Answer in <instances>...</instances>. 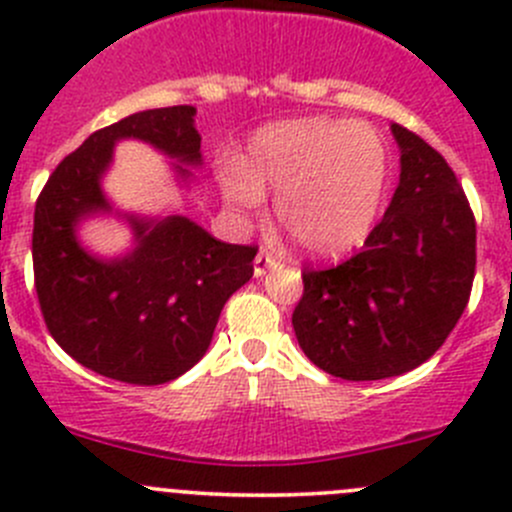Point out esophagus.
Returning <instances> with one entry per match:
<instances>
[{"label": "esophagus", "instance_id": "1", "mask_svg": "<svg viewBox=\"0 0 512 512\" xmlns=\"http://www.w3.org/2000/svg\"><path fill=\"white\" fill-rule=\"evenodd\" d=\"M280 265H282V257L277 255V252L260 250V252H257V257H255V277H262L265 272L277 270Z\"/></svg>", "mask_w": 512, "mask_h": 512}]
</instances>
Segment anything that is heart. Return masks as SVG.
I'll list each match as a JSON object with an SVG mask.
<instances>
[{
    "mask_svg": "<svg viewBox=\"0 0 512 512\" xmlns=\"http://www.w3.org/2000/svg\"><path fill=\"white\" fill-rule=\"evenodd\" d=\"M220 190L237 208L277 193V218L317 257L354 250L369 237L389 183V148L366 123H272L255 133L245 160L218 168Z\"/></svg>",
    "mask_w": 512,
    "mask_h": 512,
    "instance_id": "heart-1",
    "label": "heart"
}]
</instances>
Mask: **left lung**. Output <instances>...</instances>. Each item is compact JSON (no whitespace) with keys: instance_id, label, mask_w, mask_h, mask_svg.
Segmentation results:
<instances>
[{"instance_id":"left-lung-1","label":"left lung","mask_w":512,"mask_h":512,"mask_svg":"<svg viewBox=\"0 0 512 512\" xmlns=\"http://www.w3.org/2000/svg\"><path fill=\"white\" fill-rule=\"evenodd\" d=\"M399 185L364 250L329 270L304 267L292 327L327 374L376 381L438 352L466 309L476 277V220L446 158L409 128L391 126Z\"/></svg>"}]
</instances>
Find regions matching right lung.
<instances>
[{"label":"right lung","instance_id":"obj_1","mask_svg":"<svg viewBox=\"0 0 512 512\" xmlns=\"http://www.w3.org/2000/svg\"><path fill=\"white\" fill-rule=\"evenodd\" d=\"M118 141H143L190 185L203 165L193 106L133 113L91 133L56 165L34 210V282L41 314L66 354L108 379L156 386L198 364L232 292L252 277L255 245H227L185 215L121 213L103 193ZM98 214L134 232L126 256L101 258L78 240Z\"/></svg>","mask_w":512,"mask_h":512}]
</instances>
